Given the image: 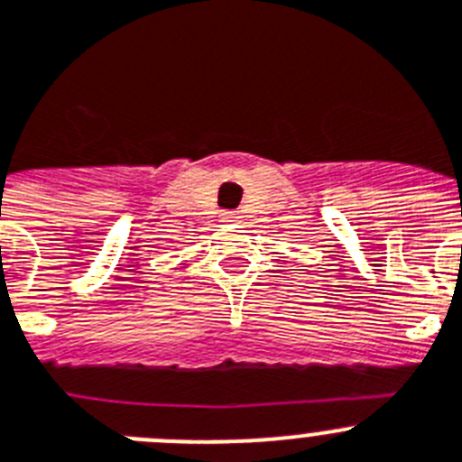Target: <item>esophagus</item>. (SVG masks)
<instances>
[{
    "instance_id": "1",
    "label": "esophagus",
    "mask_w": 462,
    "mask_h": 462,
    "mask_svg": "<svg viewBox=\"0 0 462 462\" xmlns=\"http://www.w3.org/2000/svg\"><path fill=\"white\" fill-rule=\"evenodd\" d=\"M236 218H241V216H239V211H232V209H226V211H221V221H227V223H232V221H236Z\"/></svg>"
}]
</instances>
